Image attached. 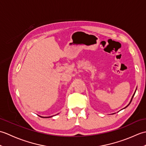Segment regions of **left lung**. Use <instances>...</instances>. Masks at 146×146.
Instances as JSON below:
<instances>
[{"label": "left lung", "mask_w": 146, "mask_h": 146, "mask_svg": "<svg viewBox=\"0 0 146 146\" xmlns=\"http://www.w3.org/2000/svg\"><path fill=\"white\" fill-rule=\"evenodd\" d=\"M135 93H134V95H133V96H132V98H131V102H130V103L129 104V105H127V106H129V104H131V102H132V98H133V97H134V95H135Z\"/></svg>", "instance_id": "1"}]
</instances>
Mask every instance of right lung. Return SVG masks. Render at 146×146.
<instances>
[{"mask_svg":"<svg viewBox=\"0 0 146 146\" xmlns=\"http://www.w3.org/2000/svg\"><path fill=\"white\" fill-rule=\"evenodd\" d=\"M41 117V116H40ZM42 117V118H49V117Z\"/></svg>","mask_w":146,"mask_h":146,"instance_id":"right-lung-1","label":"right lung"}]
</instances>
